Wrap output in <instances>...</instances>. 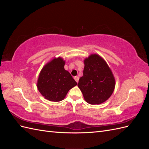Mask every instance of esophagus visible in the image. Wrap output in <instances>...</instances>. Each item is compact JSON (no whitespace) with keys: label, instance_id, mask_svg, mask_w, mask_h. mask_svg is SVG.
<instances>
[{"label":"esophagus","instance_id":"obj_1","mask_svg":"<svg viewBox=\"0 0 149 149\" xmlns=\"http://www.w3.org/2000/svg\"><path fill=\"white\" fill-rule=\"evenodd\" d=\"M74 79H75V81H76V82H78V81H79V77H78V76H74Z\"/></svg>","mask_w":149,"mask_h":149}]
</instances>
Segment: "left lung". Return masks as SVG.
I'll return each mask as SVG.
<instances>
[{"label": "left lung", "mask_w": 149, "mask_h": 149, "mask_svg": "<svg viewBox=\"0 0 149 149\" xmlns=\"http://www.w3.org/2000/svg\"><path fill=\"white\" fill-rule=\"evenodd\" d=\"M83 75L78 86L84 100L90 104H100L110 97L115 88V79L105 60L92 54L84 60Z\"/></svg>", "instance_id": "obj_1"}]
</instances>
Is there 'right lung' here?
I'll return each mask as SVG.
<instances>
[{
  "instance_id": "add662e5",
  "label": "right lung",
  "mask_w": 149,
  "mask_h": 149,
  "mask_svg": "<svg viewBox=\"0 0 149 149\" xmlns=\"http://www.w3.org/2000/svg\"><path fill=\"white\" fill-rule=\"evenodd\" d=\"M62 58H54L43 66L37 81V88L47 100L58 102L66 97L68 92L77 84L68 71L65 70Z\"/></svg>"
}]
</instances>
